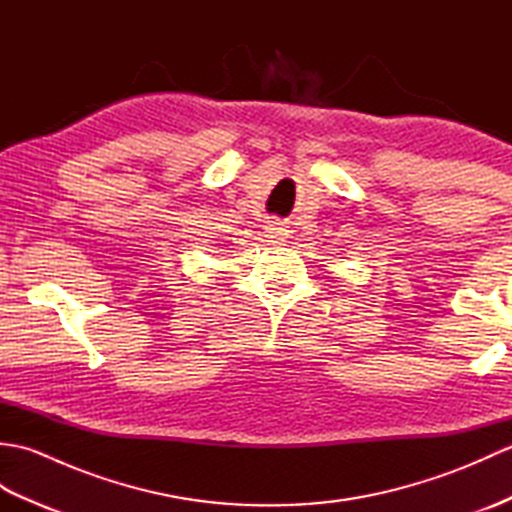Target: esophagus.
<instances>
[{"instance_id": "obj_1", "label": "esophagus", "mask_w": 512, "mask_h": 512, "mask_svg": "<svg viewBox=\"0 0 512 512\" xmlns=\"http://www.w3.org/2000/svg\"><path fill=\"white\" fill-rule=\"evenodd\" d=\"M266 237L270 239V242H286V237H288V228L281 224V222H268L266 224Z\"/></svg>"}]
</instances>
